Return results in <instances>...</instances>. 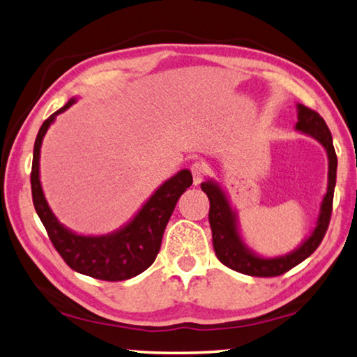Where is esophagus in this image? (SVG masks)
<instances>
[{
    "label": "esophagus",
    "mask_w": 357,
    "mask_h": 357,
    "mask_svg": "<svg viewBox=\"0 0 357 357\" xmlns=\"http://www.w3.org/2000/svg\"><path fill=\"white\" fill-rule=\"evenodd\" d=\"M190 172L193 176V184L198 185L203 181V176L206 174V167H204L202 162H193L190 165Z\"/></svg>",
    "instance_id": "esophagus-1"
}]
</instances>
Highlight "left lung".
Instances as JSON below:
<instances>
[{"label":"left lung","instance_id":"left-lung-1","mask_svg":"<svg viewBox=\"0 0 357 357\" xmlns=\"http://www.w3.org/2000/svg\"><path fill=\"white\" fill-rule=\"evenodd\" d=\"M296 110H298V123L294 129L299 130L301 134L315 138L328 154V189H326L323 202L319 204L315 227L294 250L288 252L287 255L269 258L250 249L241 233L236 209L233 208L223 185L215 179H206L202 183V190L208 195L211 204L209 225L213 231L215 255L223 264L241 274L255 277H275L285 274L287 271L304 261L317 250L324 238L326 229H328L337 178V155L334 144H332V135L324 119L317 112L302 104H296Z\"/></svg>","mask_w":357,"mask_h":357}]
</instances>
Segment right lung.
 Segmentation results:
<instances>
[{
    "instance_id": "1",
    "label": "right lung",
    "mask_w": 357,
    "mask_h": 357,
    "mask_svg": "<svg viewBox=\"0 0 357 357\" xmlns=\"http://www.w3.org/2000/svg\"><path fill=\"white\" fill-rule=\"evenodd\" d=\"M77 98L50 114L40 126L34 142L31 167L33 203L40 222L59 255L77 273L99 280H128L146 271L159 253L165 227L179 197L192 185V173L184 168L157 187L138 213L123 227L107 234H80L63 225L48 206L40 184V146L58 114L68 110Z\"/></svg>"
}]
</instances>
